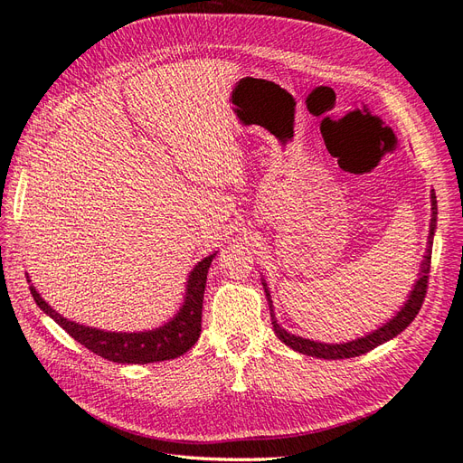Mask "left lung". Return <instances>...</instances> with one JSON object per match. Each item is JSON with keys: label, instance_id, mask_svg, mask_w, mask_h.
I'll list each match as a JSON object with an SVG mask.
<instances>
[{"label": "left lung", "instance_id": "8db88e82", "mask_svg": "<svg viewBox=\"0 0 463 463\" xmlns=\"http://www.w3.org/2000/svg\"><path fill=\"white\" fill-rule=\"evenodd\" d=\"M430 210H432V217H430V231H429V246H427V253L423 260V267H421V275L417 279L415 287L408 298V302L404 304L396 317H392L389 323L383 325L381 329H377L375 333H371L364 338H357L352 342H345V345H323V342H313L302 336H294L290 333H287L282 326L277 323L275 313H273V302H271V294L267 290V285L263 282L265 288V296L267 302H269V309H271V321H273V329L275 335L285 342L287 346H290L292 350L306 354V355H313V357H323V360H345V357H355L362 355L365 352H371L373 348H377L383 342L394 338L396 335H400L406 326L415 319L417 313H420L425 294H427V285H429V271H430V251H432V234H435V227H437V196L435 192L430 194Z\"/></svg>", "mask_w": 463, "mask_h": 463}]
</instances>
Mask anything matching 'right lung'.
<instances>
[{
  "label": "right lung",
  "mask_w": 463,
  "mask_h": 463,
  "mask_svg": "<svg viewBox=\"0 0 463 463\" xmlns=\"http://www.w3.org/2000/svg\"><path fill=\"white\" fill-rule=\"evenodd\" d=\"M215 258V253L203 258L188 277L186 300L176 317L167 325L159 326L156 331L147 333H106L92 326H84L72 323L42 300V296L31 285V294L43 313L59 323V326L77 340L84 348L101 355L103 360L117 362V364H154L175 360V357L188 352L202 331V304H203V290L210 265ZM31 282V279H28Z\"/></svg>",
  "instance_id": "1"
}]
</instances>
